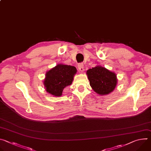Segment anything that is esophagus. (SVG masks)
Returning <instances> with one entry per match:
<instances>
[{
  "instance_id": "34e87169",
  "label": "esophagus",
  "mask_w": 151,
  "mask_h": 151,
  "mask_svg": "<svg viewBox=\"0 0 151 151\" xmlns=\"http://www.w3.org/2000/svg\"><path fill=\"white\" fill-rule=\"evenodd\" d=\"M78 66L79 70L81 72L84 71L85 69H84V65H83V63H80V64H79Z\"/></svg>"
}]
</instances>
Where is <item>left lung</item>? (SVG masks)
<instances>
[{
  "instance_id": "obj_1",
  "label": "left lung",
  "mask_w": 151,
  "mask_h": 151,
  "mask_svg": "<svg viewBox=\"0 0 151 151\" xmlns=\"http://www.w3.org/2000/svg\"><path fill=\"white\" fill-rule=\"evenodd\" d=\"M86 73L91 88L99 95L109 94L116 87L118 79L116 73L103 66H96L88 69Z\"/></svg>"
}]
</instances>
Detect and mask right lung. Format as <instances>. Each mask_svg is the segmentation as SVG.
<instances>
[{
	"label": "right lung",
	"mask_w": 151,
	"mask_h": 151,
	"mask_svg": "<svg viewBox=\"0 0 151 151\" xmlns=\"http://www.w3.org/2000/svg\"><path fill=\"white\" fill-rule=\"evenodd\" d=\"M76 72L74 66L58 64L45 74L44 84L47 92L55 97L61 96L63 89L72 84Z\"/></svg>",
	"instance_id": "add662e5"
}]
</instances>
